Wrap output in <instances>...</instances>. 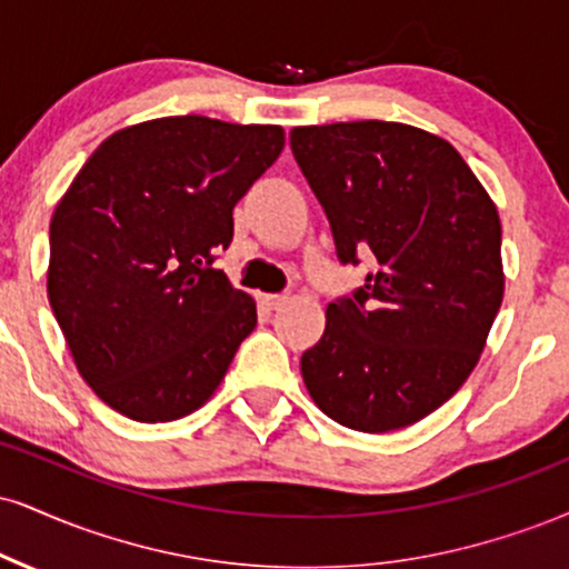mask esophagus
Instances as JSON below:
<instances>
[{
  "mask_svg": "<svg viewBox=\"0 0 569 569\" xmlns=\"http://www.w3.org/2000/svg\"><path fill=\"white\" fill-rule=\"evenodd\" d=\"M286 302H289V297H286V293H264L262 297V305L267 307V310H278V307H283Z\"/></svg>",
  "mask_w": 569,
  "mask_h": 569,
  "instance_id": "esophagus-1",
  "label": "esophagus"
}]
</instances>
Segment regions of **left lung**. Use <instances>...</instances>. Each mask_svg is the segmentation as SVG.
<instances>
[{"mask_svg": "<svg viewBox=\"0 0 569 569\" xmlns=\"http://www.w3.org/2000/svg\"><path fill=\"white\" fill-rule=\"evenodd\" d=\"M291 150L341 262L373 254L352 299L326 310L302 379L328 419L368 435L448 402L503 302L501 219L448 140L397 121L293 127Z\"/></svg>", "mask_w": 569, "mask_h": 569, "instance_id": "8db88e82", "label": "left lung"}]
</instances>
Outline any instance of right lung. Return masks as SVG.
I'll return each mask as SVG.
<instances>
[{"label": "right lung", "instance_id": "1", "mask_svg": "<svg viewBox=\"0 0 569 569\" xmlns=\"http://www.w3.org/2000/svg\"><path fill=\"white\" fill-rule=\"evenodd\" d=\"M283 146L276 124L142 121L102 140L54 207V320L81 379L127 419L193 413L254 331V299L211 262Z\"/></svg>", "mask_w": 569, "mask_h": 569}]
</instances>
